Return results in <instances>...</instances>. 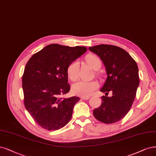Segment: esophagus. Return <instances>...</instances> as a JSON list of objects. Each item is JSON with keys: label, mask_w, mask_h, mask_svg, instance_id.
Masks as SVG:
<instances>
[{"label": "esophagus", "mask_w": 156, "mask_h": 156, "mask_svg": "<svg viewBox=\"0 0 156 156\" xmlns=\"http://www.w3.org/2000/svg\"><path fill=\"white\" fill-rule=\"evenodd\" d=\"M83 100H88L90 99V96H86V97H82L81 98H80Z\"/></svg>", "instance_id": "1"}]
</instances>
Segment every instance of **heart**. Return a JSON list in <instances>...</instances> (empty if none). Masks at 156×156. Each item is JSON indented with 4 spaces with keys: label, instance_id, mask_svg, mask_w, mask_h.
<instances>
[{
    "label": "heart",
    "instance_id": "obj_1",
    "mask_svg": "<svg viewBox=\"0 0 156 156\" xmlns=\"http://www.w3.org/2000/svg\"><path fill=\"white\" fill-rule=\"evenodd\" d=\"M86 61L94 69H98L101 66V62L98 57L90 55L86 57ZM79 62L74 61L69 64L67 68V73L69 78L76 80L79 77ZM99 87V84L95 80H79L72 86V92L79 96L86 97L92 94L94 91Z\"/></svg>",
    "mask_w": 156,
    "mask_h": 156
}]
</instances>
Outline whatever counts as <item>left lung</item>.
I'll use <instances>...</instances> for the list:
<instances>
[{
    "label": "left lung",
    "mask_w": 156,
    "mask_h": 156,
    "mask_svg": "<svg viewBox=\"0 0 156 156\" xmlns=\"http://www.w3.org/2000/svg\"><path fill=\"white\" fill-rule=\"evenodd\" d=\"M98 55L106 68L107 79L101 92L102 104L93 114L98 121L112 124L122 119L130 110L139 84L136 62L126 51L114 45L100 44L89 48ZM112 92V97L107 96Z\"/></svg>",
    "instance_id": "left-lung-1"
}]
</instances>
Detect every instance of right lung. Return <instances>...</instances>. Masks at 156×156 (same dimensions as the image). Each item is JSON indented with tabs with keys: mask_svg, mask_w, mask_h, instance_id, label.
Here are the masks:
<instances>
[{
	"mask_svg": "<svg viewBox=\"0 0 156 156\" xmlns=\"http://www.w3.org/2000/svg\"><path fill=\"white\" fill-rule=\"evenodd\" d=\"M84 46L51 44L30 58L23 76L24 102L34 121L48 130H57L71 119L78 97L63 98L69 92L67 68L87 51Z\"/></svg>",
	"mask_w": 156,
	"mask_h": 156,
	"instance_id": "obj_1",
	"label": "right lung"
}]
</instances>
